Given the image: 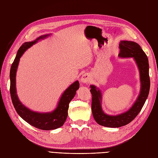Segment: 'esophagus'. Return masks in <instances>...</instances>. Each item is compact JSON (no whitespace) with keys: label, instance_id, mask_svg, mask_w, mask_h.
Segmentation results:
<instances>
[{"label":"esophagus","instance_id":"34e87169","mask_svg":"<svg viewBox=\"0 0 158 158\" xmlns=\"http://www.w3.org/2000/svg\"><path fill=\"white\" fill-rule=\"evenodd\" d=\"M91 79V76L88 73H85L82 76V77L80 78L81 82L83 84H87L89 82V81Z\"/></svg>","mask_w":158,"mask_h":158}]
</instances>
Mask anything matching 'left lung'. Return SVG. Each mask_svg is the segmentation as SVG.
<instances>
[{"mask_svg": "<svg viewBox=\"0 0 158 158\" xmlns=\"http://www.w3.org/2000/svg\"><path fill=\"white\" fill-rule=\"evenodd\" d=\"M119 49L118 56L120 58H133L136 62L140 73L141 87L139 95L130 109L117 115H110L105 113L102 109L101 91L94 85H90V92L92 95V110L95 121L100 125L109 128L125 126L134 120L144 106L150 92L149 63L148 57L141 47L135 41H121Z\"/></svg>", "mask_w": 158, "mask_h": 158, "instance_id": "left-lung-1", "label": "left lung"}]
</instances>
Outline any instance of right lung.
<instances>
[{"label":"right lung","mask_w":158,"mask_h":158,"mask_svg":"<svg viewBox=\"0 0 158 158\" xmlns=\"http://www.w3.org/2000/svg\"><path fill=\"white\" fill-rule=\"evenodd\" d=\"M50 35H41L34 41L26 42L22 44L17 52L16 58L12 64L10 72V95L13 106L17 113L31 126L45 131L54 130L64 125L68 115L69 103L73 99L76 91L80 87L78 80L72 84L62 94L56 107L51 112L39 113L31 111L22 104L19 99L16 88V75L20 59L27 49L35 44L38 41L44 40Z\"/></svg>","instance_id":"obj_1"}]
</instances>
